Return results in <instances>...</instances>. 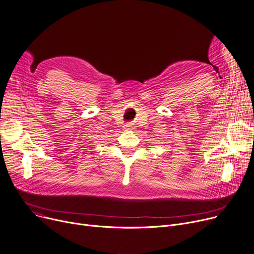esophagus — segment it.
I'll return each instance as SVG.
<instances>
[{
    "mask_svg": "<svg viewBox=\"0 0 254 254\" xmlns=\"http://www.w3.org/2000/svg\"><path fill=\"white\" fill-rule=\"evenodd\" d=\"M125 128H127V129H133V128H134V127H133V125H132V124L128 123V124H127V125L125 126Z\"/></svg>",
    "mask_w": 254,
    "mask_h": 254,
    "instance_id": "34e87169",
    "label": "esophagus"
}]
</instances>
